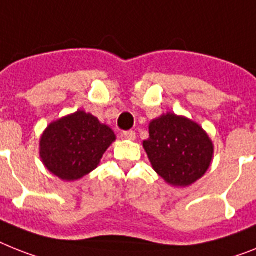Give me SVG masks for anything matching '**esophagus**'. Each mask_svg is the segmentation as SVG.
I'll return each instance as SVG.
<instances>
[{
  "label": "esophagus",
  "mask_w": 256,
  "mask_h": 256,
  "mask_svg": "<svg viewBox=\"0 0 256 256\" xmlns=\"http://www.w3.org/2000/svg\"><path fill=\"white\" fill-rule=\"evenodd\" d=\"M122 137H123V138H126V140L133 141L134 138H136V133L133 132V130H126V132L122 133Z\"/></svg>",
  "instance_id": "esophagus-1"
}]
</instances>
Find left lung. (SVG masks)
<instances>
[{"mask_svg": "<svg viewBox=\"0 0 256 256\" xmlns=\"http://www.w3.org/2000/svg\"><path fill=\"white\" fill-rule=\"evenodd\" d=\"M142 146L154 171L172 187H188L202 178L214 153L202 126L172 112L152 120Z\"/></svg>", "mask_w": 256, "mask_h": 256, "instance_id": "left-lung-1", "label": "left lung"}]
</instances>
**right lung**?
I'll list each match as a JSON object with an SVG mask.
<instances>
[{"instance_id": "obj_1", "label": "right lung", "mask_w": 256, "mask_h": 256, "mask_svg": "<svg viewBox=\"0 0 256 256\" xmlns=\"http://www.w3.org/2000/svg\"><path fill=\"white\" fill-rule=\"evenodd\" d=\"M115 140V133L108 126L78 110L46 128L40 137V160L61 180H78L98 168L103 154Z\"/></svg>"}]
</instances>
